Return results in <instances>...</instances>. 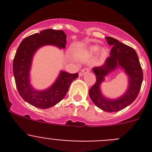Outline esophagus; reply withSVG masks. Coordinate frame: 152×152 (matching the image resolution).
Masks as SVG:
<instances>
[{
    "mask_svg": "<svg viewBox=\"0 0 152 152\" xmlns=\"http://www.w3.org/2000/svg\"><path fill=\"white\" fill-rule=\"evenodd\" d=\"M90 72L89 68H84V69H82L80 72H79V76H83L84 74L88 73V72Z\"/></svg>",
    "mask_w": 152,
    "mask_h": 152,
    "instance_id": "obj_1",
    "label": "esophagus"
}]
</instances>
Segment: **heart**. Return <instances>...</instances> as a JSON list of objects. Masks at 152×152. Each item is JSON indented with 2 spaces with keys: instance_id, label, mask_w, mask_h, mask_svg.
<instances>
[{
  "instance_id": "obj_1",
  "label": "heart",
  "mask_w": 152,
  "mask_h": 152,
  "mask_svg": "<svg viewBox=\"0 0 152 152\" xmlns=\"http://www.w3.org/2000/svg\"><path fill=\"white\" fill-rule=\"evenodd\" d=\"M98 50H99V48L96 46H93V47H91L89 49V51L91 53H96V52H98ZM106 55V52L105 51H103L102 52V56H105Z\"/></svg>"
}]
</instances>
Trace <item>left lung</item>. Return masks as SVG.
<instances>
[{
    "label": "left lung",
    "instance_id": "obj_1",
    "mask_svg": "<svg viewBox=\"0 0 152 152\" xmlns=\"http://www.w3.org/2000/svg\"><path fill=\"white\" fill-rule=\"evenodd\" d=\"M107 43L113 45L110 57L103 66L93 69L96 75V82L90 88L89 96L95 105L106 112H118L131 104L139 95L143 80V72L139 57L135 49L116 39L106 37ZM120 66L124 68L130 78L127 91L117 100H109L101 94L99 87L104 77L110 72Z\"/></svg>",
    "mask_w": 152,
    "mask_h": 152
}]
</instances>
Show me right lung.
Listing matches in <instances>:
<instances>
[{
  "label": "right lung",
  "instance_id": "1",
  "mask_svg": "<svg viewBox=\"0 0 152 152\" xmlns=\"http://www.w3.org/2000/svg\"><path fill=\"white\" fill-rule=\"evenodd\" d=\"M66 38L64 31L48 29L27 36L19 45L13 62L16 86L21 97L33 107L47 109L56 105L66 95L72 81L78 77V73L61 72L55 84L42 91H36L29 84V70L36 51L45 45L64 49Z\"/></svg>",
  "mask_w": 152,
  "mask_h": 152
}]
</instances>
